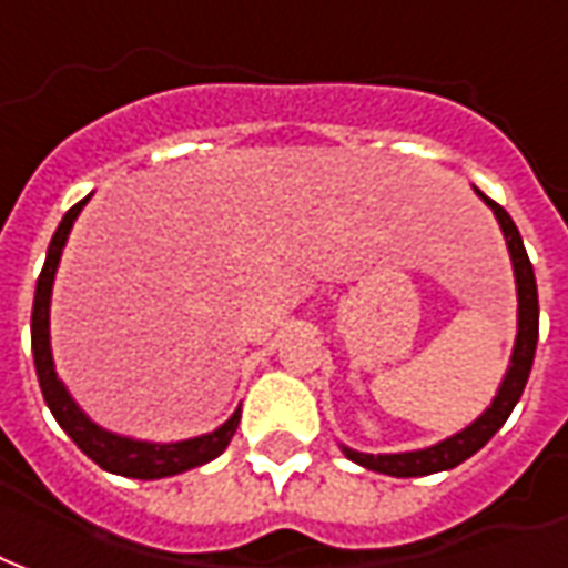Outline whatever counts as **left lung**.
I'll return each mask as SVG.
<instances>
[{
  "label": "left lung",
  "mask_w": 568,
  "mask_h": 568,
  "mask_svg": "<svg viewBox=\"0 0 568 568\" xmlns=\"http://www.w3.org/2000/svg\"><path fill=\"white\" fill-rule=\"evenodd\" d=\"M476 195L485 201L487 207L494 210L499 229H503L508 258H511V271H515V288H518V337H515V348H511V358H508L506 376L499 382L497 397L490 400L485 413L478 415L473 424H466L464 430H457L455 436L443 439V443L427 445V448H415V452H397V455H367V452H355L348 445H339L343 455L352 464L373 469V473H382V476H434V473H445V469H455L457 464H464L466 457H473L478 448H485L487 439L506 424V418L515 409V403L524 394V385L530 379L536 343H539V292H536V273H532V264L527 258L524 241H520V231L511 222V216L499 207L497 201L487 199L481 189H476Z\"/></svg>",
  "instance_id": "8db88e82"
}]
</instances>
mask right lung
Instances as JSON below:
<instances>
[{
	"instance_id": "1",
	"label": "right lung",
	"mask_w": 568,
	"mask_h": 568,
	"mask_svg": "<svg viewBox=\"0 0 568 568\" xmlns=\"http://www.w3.org/2000/svg\"><path fill=\"white\" fill-rule=\"evenodd\" d=\"M90 199L92 192L62 216L60 229H57L48 246V258H44L41 276H38L36 301H32V358H36L38 385H41L44 403H48L53 418L60 422L62 430L74 439V445L81 448L83 455L95 460L102 469H108L113 476L144 478V481L180 476L186 469L210 464L213 457H220L229 448L231 436H234L237 424H241V409L231 415L229 422L220 424L216 430H210V434L180 439V443H150V439H132V436L104 430L102 424L92 422L90 415L74 403V397L65 388V382L57 376L53 348H50V295H53V280H57L62 250L69 243L71 225L81 216V210L87 207Z\"/></svg>"
}]
</instances>
